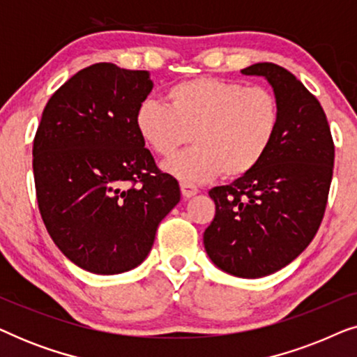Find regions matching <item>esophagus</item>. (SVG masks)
<instances>
[{
  "mask_svg": "<svg viewBox=\"0 0 357 357\" xmlns=\"http://www.w3.org/2000/svg\"><path fill=\"white\" fill-rule=\"evenodd\" d=\"M180 190H182L183 198H192L198 193V187L197 185L190 183V182H180Z\"/></svg>",
  "mask_w": 357,
  "mask_h": 357,
  "instance_id": "1",
  "label": "esophagus"
}]
</instances>
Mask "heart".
<instances>
[{"mask_svg": "<svg viewBox=\"0 0 357 357\" xmlns=\"http://www.w3.org/2000/svg\"><path fill=\"white\" fill-rule=\"evenodd\" d=\"M167 105L146 99L136 110L141 139L162 159H170L192 139V151L165 164L187 182L224 175L241 178L263 162L280 133L282 112L278 96L265 86L197 77L167 89Z\"/></svg>", "mask_w": 357, "mask_h": 357, "instance_id": "b5f03b06", "label": "heart"}]
</instances>
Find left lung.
I'll list each match as a JSON object with an SVG mask.
<instances>
[{
    "label": "left lung",
    "mask_w": 357,
    "mask_h": 357,
    "mask_svg": "<svg viewBox=\"0 0 357 357\" xmlns=\"http://www.w3.org/2000/svg\"><path fill=\"white\" fill-rule=\"evenodd\" d=\"M242 73L273 86L281 128L253 172L209 190L216 214L203 241L214 265L229 275L261 278L289 265L319 231L335 144L320 102L292 73L275 63H255Z\"/></svg>",
    "instance_id": "left-lung-1"
}]
</instances>
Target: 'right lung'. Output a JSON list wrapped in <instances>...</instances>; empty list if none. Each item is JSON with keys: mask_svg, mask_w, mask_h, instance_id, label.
Masks as SVG:
<instances>
[{"mask_svg": "<svg viewBox=\"0 0 357 357\" xmlns=\"http://www.w3.org/2000/svg\"><path fill=\"white\" fill-rule=\"evenodd\" d=\"M153 89L148 71L96 63L47 102L33 138L38 211L63 255L119 275L148 257L159 222L180 202L136 128Z\"/></svg>", "mask_w": 357, "mask_h": 357, "instance_id": "add662e5", "label": "right lung"}]
</instances>
